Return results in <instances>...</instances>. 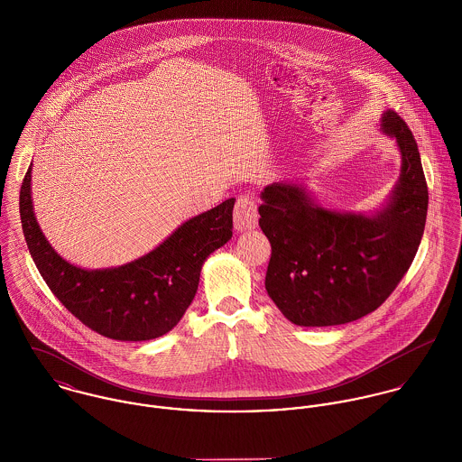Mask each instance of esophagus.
Returning a JSON list of instances; mask_svg holds the SVG:
<instances>
[{"mask_svg":"<svg viewBox=\"0 0 462 462\" xmlns=\"http://www.w3.org/2000/svg\"><path fill=\"white\" fill-rule=\"evenodd\" d=\"M236 229H253L258 226V204L251 196H240L235 204Z\"/></svg>","mask_w":462,"mask_h":462,"instance_id":"esophagus-1","label":"esophagus"}]
</instances>
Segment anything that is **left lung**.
Segmentation results:
<instances>
[{
  "mask_svg": "<svg viewBox=\"0 0 462 462\" xmlns=\"http://www.w3.org/2000/svg\"><path fill=\"white\" fill-rule=\"evenodd\" d=\"M381 126L396 138L402 174L375 217L322 209L299 185L273 183L262 192L260 227L272 247L264 288L295 326L366 317L393 293L416 256L429 206L418 143L392 110Z\"/></svg>",
  "mask_w": 462,
  "mask_h": 462,
  "instance_id": "1",
  "label": "left lung"
}]
</instances>
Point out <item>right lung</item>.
<instances>
[{
	"label": "right lung",
	"mask_w": 462,
	"mask_h": 462,
	"mask_svg": "<svg viewBox=\"0 0 462 462\" xmlns=\"http://www.w3.org/2000/svg\"><path fill=\"white\" fill-rule=\"evenodd\" d=\"M32 169L19 196L26 245L53 295L83 326L119 341H145L172 329L196 297L204 260L233 236L227 199L178 227L160 247L119 268L83 270L46 242L32 206Z\"/></svg>",
	"instance_id": "right-lung-1"
}]
</instances>
